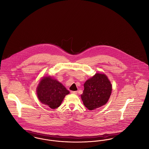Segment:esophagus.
<instances>
[{
    "instance_id": "34e87169",
    "label": "esophagus",
    "mask_w": 149,
    "mask_h": 149,
    "mask_svg": "<svg viewBox=\"0 0 149 149\" xmlns=\"http://www.w3.org/2000/svg\"><path fill=\"white\" fill-rule=\"evenodd\" d=\"M78 92L77 91H71V94H77Z\"/></svg>"
}]
</instances>
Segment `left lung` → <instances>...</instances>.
Wrapping results in <instances>:
<instances>
[{
	"mask_svg": "<svg viewBox=\"0 0 149 149\" xmlns=\"http://www.w3.org/2000/svg\"><path fill=\"white\" fill-rule=\"evenodd\" d=\"M84 90L81 95L83 104L89 110L105 105L109 98L112 86L104 74L96 73L85 81Z\"/></svg>",
	"mask_w": 149,
	"mask_h": 149,
	"instance_id": "1",
	"label": "left lung"
}]
</instances>
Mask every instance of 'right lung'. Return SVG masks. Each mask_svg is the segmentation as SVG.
Masks as SVG:
<instances>
[{
	"label": "right lung",
	"instance_id": "add662e5",
	"mask_svg": "<svg viewBox=\"0 0 149 149\" xmlns=\"http://www.w3.org/2000/svg\"><path fill=\"white\" fill-rule=\"evenodd\" d=\"M69 93L61 83L50 76L42 78L37 87V95L40 101L52 109L60 106Z\"/></svg>",
	"mask_w": 149,
	"mask_h": 149
}]
</instances>
